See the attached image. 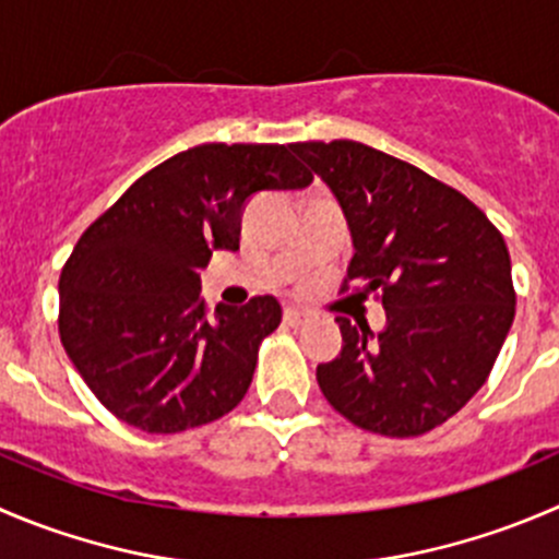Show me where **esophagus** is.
Segmentation results:
<instances>
[{"mask_svg": "<svg viewBox=\"0 0 559 559\" xmlns=\"http://www.w3.org/2000/svg\"><path fill=\"white\" fill-rule=\"evenodd\" d=\"M306 313L297 311V308H284V322L289 324V328H300L302 322H306Z\"/></svg>", "mask_w": 559, "mask_h": 559, "instance_id": "34e87169", "label": "esophagus"}]
</instances>
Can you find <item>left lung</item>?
I'll list each match as a JSON object with an SVG mask.
<instances>
[{"label": "left lung", "instance_id": "1", "mask_svg": "<svg viewBox=\"0 0 559 559\" xmlns=\"http://www.w3.org/2000/svg\"><path fill=\"white\" fill-rule=\"evenodd\" d=\"M352 235L346 278L377 292L384 328L338 317L341 352L319 362L324 399L360 429L417 437L456 415L489 377L516 313L500 231L417 166L360 142H300Z\"/></svg>", "mask_w": 559, "mask_h": 559}]
</instances>
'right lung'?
<instances>
[{
  "mask_svg": "<svg viewBox=\"0 0 559 559\" xmlns=\"http://www.w3.org/2000/svg\"><path fill=\"white\" fill-rule=\"evenodd\" d=\"M311 180L292 144H199L139 177L81 235L59 275V338L111 415L177 435L240 404L281 302L264 295L207 317L199 270L240 248L253 193Z\"/></svg>",
  "mask_w": 559,
  "mask_h": 559,
  "instance_id": "1",
  "label": "right lung"
}]
</instances>
